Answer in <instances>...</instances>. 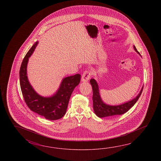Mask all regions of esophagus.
<instances>
[{
	"label": "esophagus",
	"mask_w": 161,
	"mask_h": 161,
	"mask_svg": "<svg viewBox=\"0 0 161 161\" xmlns=\"http://www.w3.org/2000/svg\"><path fill=\"white\" fill-rule=\"evenodd\" d=\"M91 76V72L89 70H86L83 73L82 77V81L83 82H87L89 80Z\"/></svg>",
	"instance_id": "34e87169"
}]
</instances>
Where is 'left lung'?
Returning <instances> with one entry per match:
<instances>
[{
    "label": "left lung",
    "instance_id": "8db88e82",
    "mask_svg": "<svg viewBox=\"0 0 161 161\" xmlns=\"http://www.w3.org/2000/svg\"><path fill=\"white\" fill-rule=\"evenodd\" d=\"M134 49L136 51L139 53L137 51L136 48L134 46ZM92 89V102H93V109L96 115L99 117L113 116L117 115H121L126 113L130 108L134 106L135 103L139 98L140 95L142 92L143 87L141 90L139 94L134 99L131 100L128 103H125L118 106H110L103 103L100 97L99 93L98 86L96 80L92 79L90 80Z\"/></svg>",
    "mask_w": 161,
    "mask_h": 161
}]
</instances>
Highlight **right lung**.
Instances as JSON below:
<instances>
[{
	"label": "right lung",
	"instance_id": "obj_1",
	"mask_svg": "<svg viewBox=\"0 0 161 161\" xmlns=\"http://www.w3.org/2000/svg\"><path fill=\"white\" fill-rule=\"evenodd\" d=\"M37 44L38 42L34 43L22 62L19 71L21 91L25 101L31 110L48 120H58L64 116L70 97L75 87L79 85L81 75L77 74L64 78L58 92L51 97L46 98L39 96L28 81L26 73L29 58Z\"/></svg>",
	"mask_w": 161,
	"mask_h": 161
}]
</instances>
